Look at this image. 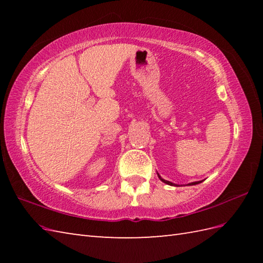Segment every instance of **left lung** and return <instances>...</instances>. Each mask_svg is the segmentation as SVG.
I'll list each match as a JSON object with an SVG mask.
<instances>
[{"mask_svg": "<svg viewBox=\"0 0 263 263\" xmlns=\"http://www.w3.org/2000/svg\"><path fill=\"white\" fill-rule=\"evenodd\" d=\"M157 175H158L159 180H160L161 182H164V183H166V184H168V185H173V186H180V185H177V184H175V183H172V182H170V181H165L164 178H161V176L158 174V173H157ZM201 182H202V181H199V182H192V183H189V184H186V185H195V184L201 183Z\"/></svg>", "mask_w": 263, "mask_h": 263, "instance_id": "1", "label": "left lung"}]
</instances>
